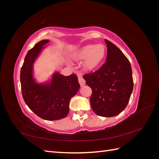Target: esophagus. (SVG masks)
<instances>
[{"label":"esophagus","instance_id":"1","mask_svg":"<svg viewBox=\"0 0 159 159\" xmlns=\"http://www.w3.org/2000/svg\"><path fill=\"white\" fill-rule=\"evenodd\" d=\"M78 77V81H79L80 85L81 86H84L85 84V80L83 78L82 74H79Z\"/></svg>","mask_w":159,"mask_h":159}]
</instances>
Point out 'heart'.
<instances>
[{
	"label": "heart",
	"instance_id": "heart-1",
	"mask_svg": "<svg viewBox=\"0 0 159 159\" xmlns=\"http://www.w3.org/2000/svg\"><path fill=\"white\" fill-rule=\"evenodd\" d=\"M107 54V49L103 44H88L77 50L73 54L76 61L84 60L83 67L87 71H92L102 65Z\"/></svg>",
	"mask_w": 159,
	"mask_h": 159
}]
</instances>
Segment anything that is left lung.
<instances>
[{"mask_svg":"<svg viewBox=\"0 0 159 159\" xmlns=\"http://www.w3.org/2000/svg\"><path fill=\"white\" fill-rule=\"evenodd\" d=\"M107 46L105 63L93 73L85 74V84L92 89L91 108L99 116L110 117L125 109L133 89L131 66L127 57L112 42Z\"/></svg>","mask_w":159,"mask_h":159,"instance_id":"obj_1","label":"left lung"}]
</instances>
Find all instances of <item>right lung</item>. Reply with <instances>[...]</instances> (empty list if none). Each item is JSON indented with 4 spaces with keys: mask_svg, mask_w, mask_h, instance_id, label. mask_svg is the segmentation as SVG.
Masks as SVG:
<instances>
[{
    "mask_svg": "<svg viewBox=\"0 0 159 159\" xmlns=\"http://www.w3.org/2000/svg\"><path fill=\"white\" fill-rule=\"evenodd\" d=\"M48 40L38 42L28 52L20 70V84L24 100L40 118L54 121L66 117L69 113L70 99L80 85L74 74L64 76L56 72L48 83L38 84L32 75L33 64Z\"/></svg>",
    "mask_w": 159,
    "mask_h": 159,
    "instance_id": "right-lung-1",
    "label": "right lung"
}]
</instances>
